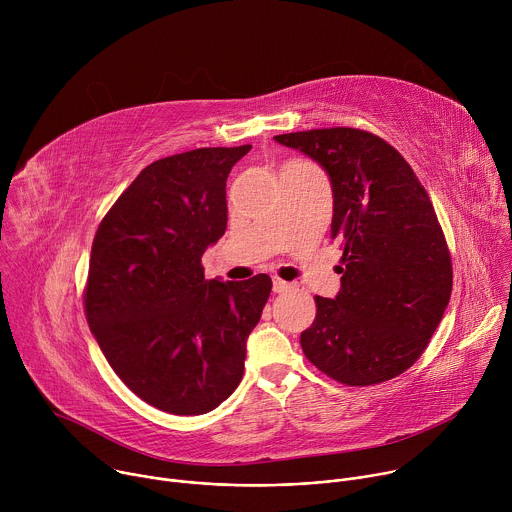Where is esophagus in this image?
Segmentation results:
<instances>
[{
	"mask_svg": "<svg viewBox=\"0 0 512 512\" xmlns=\"http://www.w3.org/2000/svg\"><path fill=\"white\" fill-rule=\"evenodd\" d=\"M285 289H289V283L283 281V279H279V277H273V291H277V294H281V291H285Z\"/></svg>",
	"mask_w": 512,
	"mask_h": 512,
	"instance_id": "esophagus-1",
	"label": "esophagus"
}]
</instances>
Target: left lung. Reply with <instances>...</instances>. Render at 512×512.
Segmentation results:
<instances>
[{
	"label": "left lung",
	"mask_w": 512,
	"mask_h": 512,
	"mask_svg": "<svg viewBox=\"0 0 512 512\" xmlns=\"http://www.w3.org/2000/svg\"><path fill=\"white\" fill-rule=\"evenodd\" d=\"M312 158L334 196L340 291L316 296L302 332L308 360L328 377L367 387L395 379L421 356L452 296V261L433 204L405 158L352 127L273 137Z\"/></svg>",
	"instance_id": "1"
}]
</instances>
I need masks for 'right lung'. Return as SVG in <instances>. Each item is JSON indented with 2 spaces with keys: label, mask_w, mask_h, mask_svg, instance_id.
<instances>
[{
  "label": "right lung",
  "mask_w": 512,
  "mask_h": 512,
  "mask_svg": "<svg viewBox=\"0 0 512 512\" xmlns=\"http://www.w3.org/2000/svg\"><path fill=\"white\" fill-rule=\"evenodd\" d=\"M251 150L200 148L143 168L93 241L85 310L117 377L145 403L202 415L241 383L271 277L204 279L227 231V178Z\"/></svg>",
  "instance_id": "obj_1"
}]
</instances>
